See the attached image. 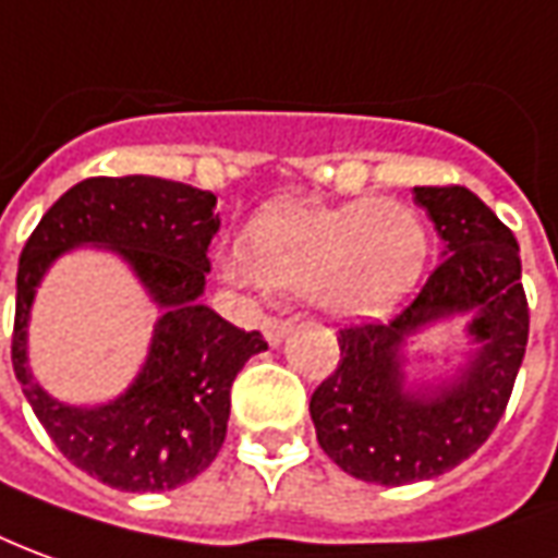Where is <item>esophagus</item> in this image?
<instances>
[{"label":"esophagus","mask_w":558,"mask_h":558,"mask_svg":"<svg viewBox=\"0 0 558 558\" xmlns=\"http://www.w3.org/2000/svg\"><path fill=\"white\" fill-rule=\"evenodd\" d=\"M292 323L290 319H275V317H266L263 319V335H266V341L271 347H278L287 335H290Z\"/></svg>","instance_id":"esophagus-1"}]
</instances>
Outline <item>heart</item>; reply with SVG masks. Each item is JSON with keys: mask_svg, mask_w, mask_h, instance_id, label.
<instances>
[{"mask_svg": "<svg viewBox=\"0 0 558 558\" xmlns=\"http://www.w3.org/2000/svg\"><path fill=\"white\" fill-rule=\"evenodd\" d=\"M428 263L423 217L399 202L283 205L256 217L247 244L217 251V271L244 290L305 292L332 317L384 314Z\"/></svg>", "mask_w": 558, "mask_h": 558, "instance_id": "obj_1", "label": "heart"}]
</instances>
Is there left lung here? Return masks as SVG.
<instances>
[{"instance_id":"left-lung-1","label":"left lung","mask_w":558,"mask_h":558,"mask_svg":"<svg viewBox=\"0 0 558 558\" xmlns=\"http://www.w3.org/2000/svg\"><path fill=\"white\" fill-rule=\"evenodd\" d=\"M441 266L392 323L344 329L341 362L311 396L319 447L377 486L432 481L481 447L505 414L529 341L520 244L465 186H414ZM460 319L466 347L438 363L418 338ZM433 362V372L413 368Z\"/></svg>"}]
</instances>
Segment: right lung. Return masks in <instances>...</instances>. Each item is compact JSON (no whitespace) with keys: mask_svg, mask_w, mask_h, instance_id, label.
Listing matches in <instances>:
<instances>
[{"mask_svg":"<svg viewBox=\"0 0 558 558\" xmlns=\"http://www.w3.org/2000/svg\"><path fill=\"white\" fill-rule=\"evenodd\" d=\"M214 208V193L178 181L87 178L50 205L21 253L11 362L23 396L72 465L123 493H166L208 469L226 441L235 374L268 350L263 335L202 302L208 244L220 229ZM81 246L117 255L160 314L131 387L99 405L50 397L28 362L37 287Z\"/></svg>","mask_w":558,"mask_h":558,"instance_id":"right-lung-1","label":"right lung"}]
</instances>
